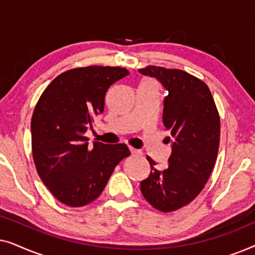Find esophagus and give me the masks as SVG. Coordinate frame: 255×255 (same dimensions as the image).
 <instances>
[{
	"label": "esophagus",
	"instance_id": "esophagus-1",
	"mask_svg": "<svg viewBox=\"0 0 255 255\" xmlns=\"http://www.w3.org/2000/svg\"><path fill=\"white\" fill-rule=\"evenodd\" d=\"M130 151H131L132 155H141L142 154L141 151H139V149L133 148V147H130Z\"/></svg>",
	"mask_w": 255,
	"mask_h": 255
}]
</instances>
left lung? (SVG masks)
<instances>
[{
  "instance_id": "8db88e82",
  "label": "left lung",
  "mask_w": 255,
  "mask_h": 255,
  "mask_svg": "<svg viewBox=\"0 0 255 255\" xmlns=\"http://www.w3.org/2000/svg\"><path fill=\"white\" fill-rule=\"evenodd\" d=\"M139 72L158 79L168 95L162 121L172 137L168 167L151 165L148 177L140 182L145 200L156 210L172 212L189 204L203 190L217 160L221 118L210 89L196 76L181 69L147 66Z\"/></svg>"
}]
</instances>
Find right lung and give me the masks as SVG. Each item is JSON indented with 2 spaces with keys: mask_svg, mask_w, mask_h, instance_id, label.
<instances>
[{
  "mask_svg": "<svg viewBox=\"0 0 255 255\" xmlns=\"http://www.w3.org/2000/svg\"><path fill=\"white\" fill-rule=\"evenodd\" d=\"M123 67L87 66L58 75L41 94L31 120L37 173L59 202L72 208L96 200L115 167L131 154L125 144L108 145L85 135L102 114L108 89L125 78Z\"/></svg>",
  "mask_w": 255,
  "mask_h": 255,
  "instance_id": "1",
  "label": "right lung"
}]
</instances>
